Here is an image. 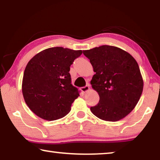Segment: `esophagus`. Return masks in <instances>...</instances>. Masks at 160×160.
<instances>
[{
	"instance_id": "34e87169",
	"label": "esophagus",
	"mask_w": 160,
	"mask_h": 160,
	"mask_svg": "<svg viewBox=\"0 0 160 160\" xmlns=\"http://www.w3.org/2000/svg\"><path fill=\"white\" fill-rule=\"evenodd\" d=\"M89 90H90V85H86L85 87L81 88V90H82L83 92H86L88 91Z\"/></svg>"
}]
</instances>
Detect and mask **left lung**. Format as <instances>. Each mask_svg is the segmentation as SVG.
Returning a JSON list of instances; mask_svg holds the SVG:
<instances>
[{
    "label": "left lung",
    "mask_w": 160,
    "mask_h": 160,
    "mask_svg": "<svg viewBox=\"0 0 160 160\" xmlns=\"http://www.w3.org/2000/svg\"><path fill=\"white\" fill-rule=\"evenodd\" d=\"M95 74L90 83L99 102L90 107L102 120L118 121L129 114L138 102L143 80L138 64L131 54L120 48L103 45L83 51Z\"/></svg>",
    "instance_id": "obj_1"
}]
</instances>
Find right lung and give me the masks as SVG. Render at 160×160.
<instances>
[{"instance_id":"right-lung-1","label":"right lung","mask_w":160,"mask_h":160,"mask_svg":"<svg viewBox=\"0 0 160 160\" xmlns=\"http://www.w3.org/2000/svg\"><path fill=\"white\" fill-rule=\"evenodd\" d=\"M82 53V50L53 47L36 54L24 71L22 91L32 112L47 121L66 116L80 96L71 84L70 66Z\"/></svg>"}]
</instances>
